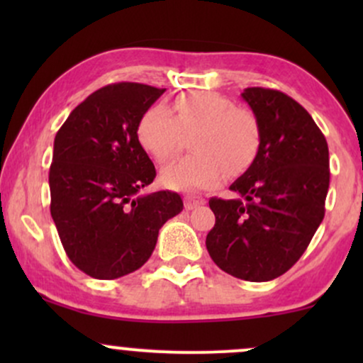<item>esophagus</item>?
<instances>
[{
    "mask_svg": "<svg viewBox=\"0 0 363 363\" xmlns=\"http://www.w3.org/2000/svg\"><path fill=\"white\" fill-rule=\"evenodd\" d=\"M205 203H206L205 198H201V196H196V194L184 196V208H186V210H193V208L205 205Z\"/></svg>",
    "mask_w": 363,
    "mask_h": 363,
    "instance_id": "34e87169",
    "label": "esophagus"
}]
</instances>
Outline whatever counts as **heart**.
Segmentation results:
<instances>
[{"mask_svg": "<svg viewBox=\"0 0 363 363\" xmlns=\"http://www.w3.org/2000/svg\"><path fill=\"white\" fill-rule=\"evenodd\" d=\"M189 155L162 169L160 184L167 189L196 191L244 174L256 160L261 129L256 116L235 107L213 91H189L172 107L153 104L136 123V141L150 158L164 164L176 155L182 135H189Z\"/></svg>", "mask_w": 363, "mask_h": 363, "instance_id": "b5f03b06", "label": "heart"}]
</instances>
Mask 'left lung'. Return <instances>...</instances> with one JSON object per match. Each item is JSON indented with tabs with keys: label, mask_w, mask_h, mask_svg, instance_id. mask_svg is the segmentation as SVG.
Instances as JSON below:
<instances>
[{
	"label": "left lung",
	"mask_w": 363,
	"mask_h": 363,
	"mask_svg": "<svg viewBox=\"0 0 363 363\" xmlns=\"http://www.w3.org/2000/svg\"><path fill=\"white\" fill-rule=\"evenodd\" d=\"M242 99L261 129L256 160L230 191L211 198L215 227L206 249L220 269L245 281H269L289 272L324 218L329 152L318 124L283 91L251 86Z\"/></svg>",
	"instance_id": "left-lung-1"
}]
</instances>
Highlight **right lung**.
I'll list each match as a JSON object with an SVG mask.
<instances>
[{
    "instance_id": "right-lung-1",
    "label": "right lung",
    "mask_w": 363,
    "mask_h": 363,
    "mask_svg": "<svg viewBox=\"0 0 363 363\" xmlns=\"http://www.w3.org/2000/svg\"><path fill=\"white\" fill-rule=\"evenodd\" d=\"M164 91L128 82L104 86L54 138L51 216L69 261L97 280L141 268L162 225L184 208L172 191L140 194L157 172L136 141V123Z\"/></svg>"
}]
</instances>
